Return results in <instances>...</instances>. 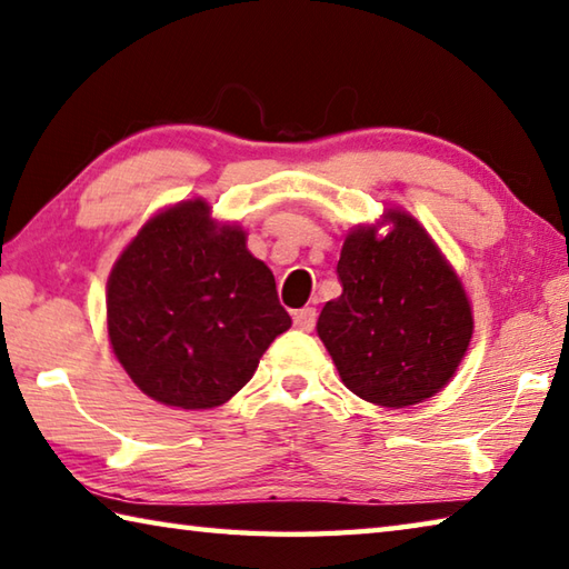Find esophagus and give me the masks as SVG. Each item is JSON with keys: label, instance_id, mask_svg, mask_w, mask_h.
I'll return each instance as SVG.
<instances>
[{"label": "esophagus", "instance_id": "34e87169", "mask_svg": "<svg viewBox=\"0 0 569 569\" xmlns=\"http://www.w3.org/2000/svg\"><path fill=\"white\" fill-rule=\"evenodd\" d=\"M316 320H318V313H316V308H300V310H293V326L298 328V330H306V332H310L316 328Z\"/></svg>", "mask_w": 569, "mask_h": 569}]
</instances>
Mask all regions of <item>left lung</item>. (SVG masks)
Masks as SVG:
<instances>
[{
	"label": "left lung",
	"mask_w": 569,
	"mask_h": 569,
	"mask_svg": "<svg viewBox=\"0 0 569 569\" xmlns=\"http://www.w3.org/2000/svg\"><path fill=\"white\" fill-rule=\"evenodd\" d=\"M385 237L358 227L345 237L342 293L318 318V338L345 387L365 402L402 409L425 402L459 370L473 336L461 278L407 211L389 209Z\"/></svg>",
	"instance_id": "1"
}]
</instances>
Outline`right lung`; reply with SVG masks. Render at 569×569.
<instances>
[{"mask_svg":"<svg viewBox=\"0 0 569 569\" xmlns=\"http://www.w3.org/2000/svg\"><path fill=\"white\" fill-rule=\"evenodd\" d=\"M108 338L154 402L211 409L247 385L291 328L269 266L247 231L217 224L204 199L154 214L108 278Z\"/></svg>","mask_w":569,"mask_h":569,"instance_id":"1","label":"right lung"}]
</instances>
